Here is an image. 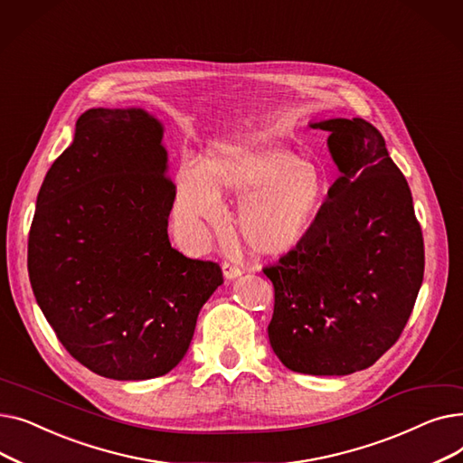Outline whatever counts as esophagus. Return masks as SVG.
Returning a JSON list of instances; mask_svg holds the SVG:
<instances>
[{
	"mask_svg": "<svg viewBox=\"0 0 463 463\" xmlns=\"http://www.w3.org/2000/svg\"><path fill=\"white\" fill-rule=\"evenodd\" d=\"M223 276L225 279H236L241 276V269H238V266L231 262H223Z\"/></svg>",
	"mask_w": 463,
	"mask_h": 463,
	"instance_id": "34e87169",
	"label": "esophagus"
}]
</instances>
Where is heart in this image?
Returning a JSON list of instances; mask_svg holds the SVG:
<instances>
[{
	"mask_svg": "<svg viewBox=\"0 0 463 463\" xmlns=\"http://www.w3.org/2000/svg\"><path fill=\"white\" fill-rule=\"evenodd\" d=\"M325 194L321 166L297 157L279 142H217L210 146L201 166L184 163L178 168L173 215L182 238L199 244L206 227L222 222V197L241 199L236 213L241 238L255 253L279 257L307 238Z\"/></svg>",
	"mask_w": 463,
	"mask_h": 463,
	"instance_id": "b5f03b06",
	"label": "heart"
}]
</instances>
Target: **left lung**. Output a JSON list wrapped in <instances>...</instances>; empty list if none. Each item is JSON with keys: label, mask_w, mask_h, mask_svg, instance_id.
<instances>
[{"label": "left lung", "mask_w": 463, "mask_h": 463, "mask_svg": "<svg viewBox=\"0 0 463 463\" xmlns=\"http://www.w3.org/2000/svg\"><path fill=\"white\" fill-rule=\"evenodd\" d=\"M328 133L339 178L302 244L264 269L276 290L270 345L288 370L349 375L391 349L424 278V240L405 176L362 118L309 121Z\"/></svg>", "instance_id": "8db88e82"}]
</instances>
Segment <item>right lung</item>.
Wrapping results in <instances>:
<instances>
[{
    "mask_svg": "<svg viewBox=\"0 0 463 463\" xmlns=\"http://www.w3.org/2000/svg\"><path fill=\"white\" fill-rule=\"evenodd\" d=\"M148 110L90 109L37 194L28 240L35 300L72 358L116 381L185 356L222 269L168 241L175 184Z\"/></svg>",
    "mask_w": 463,
    "mask_h": 463,
    "instance_id": "obj_1",
    "label": "right lung"
}]
</instances>
